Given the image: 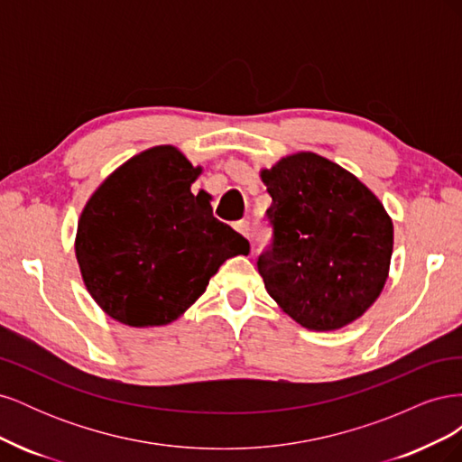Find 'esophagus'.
Segmentation results:
<instances>
[{"label": "esophagus", "instance_id": "1", "mask_svg": "<svg viewBox=\"0 0 462 462\" xmlns=\"http://www.w3.org/2000/svg\"><path fill=\"white\" fill-rule=\"evenodd\" d=\"M235 231H239L245 239H250V236H253V233H250V223L248 221H236L235 223Z\"/></svg>", "mask_w": 462, "mask_h": 462}]
</instances>
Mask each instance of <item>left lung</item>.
<instances>
[{
    "instance_id": "1",
    "label": "left lung",
    "mask_w": 462,
    "mask_h": 462,
    "mask_svg": "<svg viewBox=\"0 0 462 462\" xmlns=\"http://www.w3.org/2000/svg\"><path fill=\"white\" fill-rule=\"evenodd\" d=\"M272 197L273 243L258 258L265 291L306 329L353 324L380 297L393 253V221L351 171L297 152L260 171Z\"/></svg>"
}]
</instances>
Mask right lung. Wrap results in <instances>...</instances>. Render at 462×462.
<instances>
[{"label":"right lung","instance_id":"1","mask_svg":"<svg viewBox=\"0 0 462 462\" xmlns=\"http://www.w3.org/2000/svg\"><path fill=\"white\" fill-rule=\"evenodd\" d=\"M202 173L175 146H153L119 165L79 217L75 254L100 309L131 328L175 321L219 265L250 245L190 192Z\"/></svg>","mask_w":462,"mask_h":462}]
</instances>
